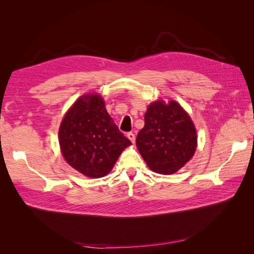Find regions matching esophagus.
I'll list each match as a JSON object with an SVG mask.
<instances>
[{"instance_id": "esophagus-1", "label": "esophagus", "mask_w": 254, "mask_h": 254, "mask_svg": "<svg viewBox=\"0 0 254 254\" xmlns=\"http://www.w3.org/2000/svg\"><path fill=\"white\" fill-rule=\"evenodd\" d=\"M127 138L130 139V141H131L132 143L135 142V134H134V133H132V132H128V133L127 134Z\"/></svg>"}]
</instances>
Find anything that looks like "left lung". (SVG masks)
<instances>
[{
	"label": "left lung",
	"instance_id": "8db88e82",
	"mask_svg": "<svg viewBox=\"0 0 254 254\" xmlns=\"http://www.w3.org/2000/svg\"><path fill=\"white\" fill-rule=\"evenodd\" d=\"M145 126L136 136V146L155 172L171 175L191 159L196 149V131L178 102L155 101L147 108Z\"/></svg>",
	"mask_w": 254,
	"mask_h": 254
}]
</instances>
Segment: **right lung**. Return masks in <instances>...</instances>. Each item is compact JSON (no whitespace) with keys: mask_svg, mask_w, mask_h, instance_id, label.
Instances as JSON below:
<instances>
[{"mask_svg":"<svg viewBox=\"0 0 254 254\" xmlns=\"http://www.w3.org/2000/svg\"><path fill=\"white\" fill-rule=\"evenodd\" d=\"M59 142L67 164L90 178L109 174L122 150L131 145L108 115L104 99L94 94L82 96L69 108Z\"/></svg>","mask_w":254,"mask_h":254,"instance_id":"right-lung-1","label":"right lung"}]
</instances>
